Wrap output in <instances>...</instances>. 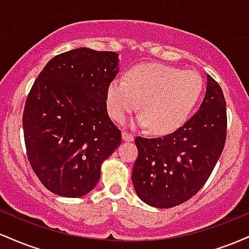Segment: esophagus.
Masks as SVG:
<instances>
[{"label":"esophagus","instance_id":"1","mask_svg":"<svg viewBox=\"0 0 249 249\" xmlns=\"http://www.w3.org/2000/svg\"><path fill=\"white\" fill-rule=\"evenodd\" d=\"M122 138H123V141H124V142H133L134 141V136H133V134L125 132V131H123Z\"/></svg>","mask_w":249,"mask_h":249}]
</instances>
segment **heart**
Here are the masks:
<instances>
[{
    "label": "heart",
    "mask_w": 249,
    "mask_h": 249,
    "mask_svg": "<svg viewBox=\"0 0 249 249\" xmlns=\"http://www.w3.org/2000/svg\"><path fill=\"white\" fill-rule=\"evenodd\" d=\"M204 88L201 76L194 71L158 63L137 65L127 71L125 79L110 83L107 112L122 123L139 107L142 113L133 122L134 126L151 127L156 134L172 133L192 115Z\"/></svg>",
    "instance_id": "1"
}]
</instances>
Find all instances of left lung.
I'll use <instances>...</instances> for the list:
<instances>
[{
  "mask_svg": "<svg viewBox=\"0 0 249 249\" xmlns=\"http://www.w3.org/2000/svg\"><path fill=\"white\" fill-rule=\"evenodd\" d=\"M221 88L207 75L199 110L162 138L137 137L138 158L132 171L137 196L157 208H171L191 199L205 185L221 156L227 133Z\"/></svg>",
  "mask_w": 249,
  "mask_h": 249,
  "instance_id": "obj_1",
  "label": "left lung"
}]
</instances>
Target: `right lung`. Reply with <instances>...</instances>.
Listing matches in <instances>:
<instances>
[{"instance_id": "add662e5", "label": "right lung", "mask_w": 249, "mask_h": 249, "mask_svg": "<svg viewBox=\"0 0 249 249\" xmlns=\"http://www.w3.org/2000/svg\"><path fill=\"white\" fill-rule=\"evenodd\" d=\"M118 53L73 49L48 62L31 88L23 132L34 172L50 192L79 198L96 187L102 164L121 145L107 110Z\"/></svg>"}]
</instances>
